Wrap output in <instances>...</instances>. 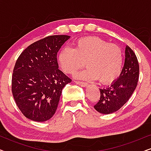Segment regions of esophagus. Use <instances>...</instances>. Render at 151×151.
I'll use <instances>...</instances> for the list:
<instances>
[{
    "label": "esophagus",
    "mask_w": 151,
    "mask_h": 151,
    "mask_svg": "<svg viewBox=\"0 0 151 151\" xmlns=\"http://www.w3.org/2000/svg\"><path fill=\"white\" fill-rule=\"evenodd\" d=\"M76 83L79 84V85H80L81 86H86L88 85V84L86 83V82H84L82 81H76Z\"/></svg>",
    "instance_id": "obj_1"
}]
</instances>
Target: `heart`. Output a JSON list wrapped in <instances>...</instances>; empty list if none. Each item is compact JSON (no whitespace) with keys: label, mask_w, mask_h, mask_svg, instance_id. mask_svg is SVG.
<instances>
[{"label":"heart","mask_w":151,"mask_h":151,"mask_svg":"<svg viewBox=\"0 0 151 151\" xmlns=\"http://www.w3.org/2000/svg\"><path fill=\"white\" fill-rule=\"evenodd\" d=\"M58 63L67 74H73L85 65L88 69L78 77L86 80L98 79L109 84L120 76L124 53L119 45L109 43L96 36L82 37L74 43V48L65 47L60 51Z\"/></svg>","instance_id":"obj_1"}]
</instances>
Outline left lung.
Masks as SVG:
<instances>
[{"label":"left lung","mask_w":151,"mask_h":151,"mask_svg":"<svg viewBox=\"0 0 151 151\" xmlns=\"http://www.w3.org/2000/svg\"><path fill=\"white\" fill-rule=\"evenodd\" d=\"M139 67L134 51L127 46L125 61L118 79L110 86L100 88V100L95 109L102 114H110L118 111L129 100L137 85Z\"/></svg>","instance_id":"left-lung-1"}]
</instances>
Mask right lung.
Returning <instances> with one entry per match:
<instances>
[{"instance_id": "obj_1", "label": "right lung", "mask_w": 151, "mask_h": 151, "mask_svg": "<svg viewBox=\"0 0 151 151\" xmlns=\"http://www.w3.org/2000/svg\"><path fill=\"white\" fill-rule=\"evenodd\" d=\"M70 38L49 36L32 43L20 53L12 78V91L27 118L45 122L55 114L62 90L71 79L58 69L57 53Z\"/></svg>"}]
</instances>
